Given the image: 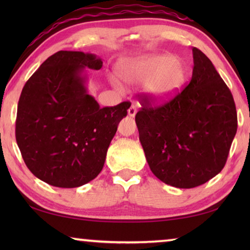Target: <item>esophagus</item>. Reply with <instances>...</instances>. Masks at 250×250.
Segmentation results:
<instances>
[{"mask_svg":"<svg viewBox=\"0 0 250 250\" xmlns=\"http://www.w3.org/2000/svg\"><path fill=\"white\" fill-rule=\"evenodd\" d=\"M128 115L130 117H135V115H137V108H135V105L132 104L131 107L128 109Z\"/></svg>","mask_w":250,"mask_h":250,"instance_id":"34e87169","label":"esophagus"}]
</instances>
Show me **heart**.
Returning a JSON list of instances; mask_svg holds the SVG:
<instances>
[{
	"instance_id": "obj_1",
	"label": "heart",
	"mask_w": 250,
	"mask_h": 250,
	"mask_svg": "<svg viewBox=\"0 0 250 250\" xmlns=\"http://www.w3.org/2000/svg\"><path fill=\"white\" fill-rule=\"evenodd\" d=\"M118 75L129 84L146 86V95L156 104L174 99L183 90L188 80V68L170 54H150L126 58L118 64ZM113 86L120 83L112 79Z\"/></svg>"
}]
</instances>
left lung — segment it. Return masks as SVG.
<instances>
[{"instance_id":"left-lung-1","label":"left lung","mask_w":250,"mask_h":250,"mask_svg":"<svg viewBox=\"0 0 250 250\" xmlns=\"http://www.w3.org/2000/svg\"><path fill=\"white\" fill-rule=\"evenodd\" d=\"M192 79L174 99L152 108L143 97L135 115L147 164L160 181L192 188L225 167L237 131L234 98L204 53L193 49Z\"/></svg>"}]
</instances>
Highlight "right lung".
I'll use <instances>...</instances> for the list:
<instances>
[{"mask_svg": "<svg viewBox=\"0 0 250 250\" xmlns=\"http://www.w3.org/2000/svg\"><path fill=\"white\" fill-rule=\"evenodd\" d=\"M103 67L97 55L61 50L32 75L21 94L16 142L37 179L73 188L103 170L110 142L129 103L100 108L88 94V69Z\"/></svg>", "mask_w": 250, "mask_h": 250, "instance_id": "1", "label": "right lung"}]
</instances>
